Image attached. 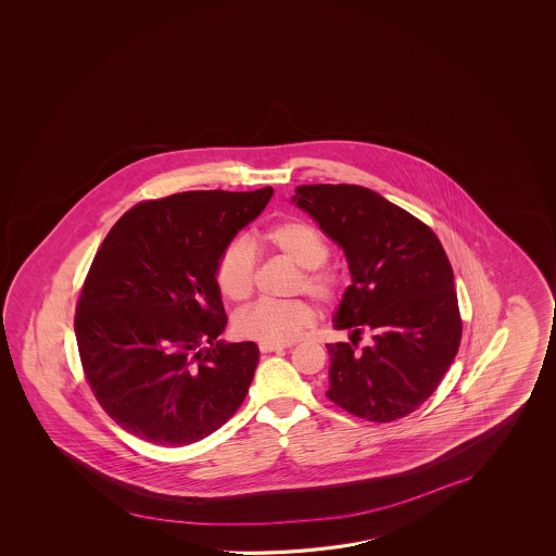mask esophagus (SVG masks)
I'll return each mask as SVG.
<instances>
[{"label": "esophagus", "mask_w": 556, "mask_h": 556, "mask_svg": "<svg viewBox=\"0 0 556 556\" xmlns=\"http://www.w3.org/2000/svg\"><path fill=\"white\" fill-rule=\"evenodd\" d=\"M285 349H287V345H269V343H260V351H262V353H281Z\"/></svg>", "instance_id": "34e87169"}]
</instances>
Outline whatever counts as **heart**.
<instances>
[{"mask_svg": "<svg viewBox=\"0 0 556 556\" xmlns=\"http://www.w3.org/2000/svg\"><path fill=\"white\" fill-rule=\"evenodd\" d=\"M262 242L301 267L299 291L308 292L316 301L333 302L341 292V277L326 264L328 240L318 228L304 220H282L267 228ZM215 281L220 294L232 302H244L254 292L255 252L247 238L232 240L217 260ZM316 309L302 299L292 301H257L240 309L235 318L240 336L260 343H291L304 329L314 326Z\"/></svg>", "mask_w": 556, "mask_h": 556, "instance_id": "obj_1", "label": "heart"}]
</instances>
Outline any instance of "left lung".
Segmentation results:
<instances>
[{
	"mask_svg": "<svg viewBox=\"0 0 556 556\" xmlns=\"http://www.w3.org/2000/svg\"><path fill=\"white\" fill-rule=\"evenodd\" d=\"M292 198L343 248L353 282L328 343L326 395L346 413L392 422L434 393L462 341L454 271L432 228L380 193L355 184L299 186ZM363 332L374 341L363 350Z\"/></svg>",
	"mask_w": 556,
	"mask_h": 556,
	"instance_id": "1",
	"label": "left lung"
}]
</instances>
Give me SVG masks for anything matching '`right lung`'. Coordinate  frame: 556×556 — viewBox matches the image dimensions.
I'll return each mask as SVG.
<instances>
[{
    "label": "right lung",
    "mask_w": 556,
    "mask_h": 556,
    "mask_svg": "<svg viewBox=\"0 0 556 556\" xmlns=\"http://www.w3.org/2000/svg\"><path fill=\"white\" fill-rule=\"evenodd\" d=\"M274 188L198 190L137 203L110 228L83 282L75 337L110 419L159 446L210 437L242 405L254 341L225 343L220 252Z\"/></svg>",
    "instance_id": "right-lung-1"
}]
</instances>
